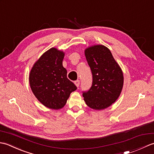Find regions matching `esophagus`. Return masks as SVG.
<instances>
[{"label": "esophagus", "instance_id": "esophagus-1", "mask_svg": "<svg viewBox=\"0 0 154 154\" xmlns=\"http://www.w3.org/2000/svg\"><path fill=\"white\" fill-rule=\"evenodd\" d=\"M74 83H75V85H76V87H78L79 86V85H80V81H79V80H77V81H75Z\"/></svg>", "mask_w": 154, "mask_h": 154}]
</instances>
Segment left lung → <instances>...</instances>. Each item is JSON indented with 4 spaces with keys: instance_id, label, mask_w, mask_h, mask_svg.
<instances>
[{
    "instance_id": "1",
    "label": "left lung",
    "mask_w": 154,
    "mask_h": 154,
    "mask_svg": "<svg viewBox=\"0 0 154 154\" xmlns=\"http://www.w3.org/2000/svg\"><path fill=\"white\" fill-rule=\"evenodd\" d=\"M85 55L93 74L92 86L83 93L85 102L94 110L106 109L122 92L123 72L109 49L103 45L87 48Z\"/></svg>"
}]
</instances>
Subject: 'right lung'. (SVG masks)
Here are the masks:
<instances>
[{"instance_id": "right-lung-1", "label": "right lung", "mask_w": 154, "mask_h": 154, "mask_svg": "<svg viewBox=\"0 0 154 154\" xmlns=\"http://www.w3.org/2000/svg\"><path fill=\"white\" fill-rule=\"evenodd\" d=\"M65 53L51 48L41 55L32 67L29 75L30 88L35 97L49 109L58 110L67 103L77 87L67 77L63 66Z\"/></svg>"}]
</instances>
